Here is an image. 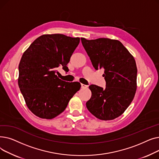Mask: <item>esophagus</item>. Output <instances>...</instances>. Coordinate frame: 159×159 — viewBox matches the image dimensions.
<instances>
[{
	"label": "esophagus",
	"mask_w": 159,
	"mask_h": 159,
	"mask_svg": "<svg viewBox=\"0 0 159 159\" xmlns=\"http://www.w3.org/2000/svg\"><path fill=\"white\" fill-rule=\"evenodd\" d=\"M81 87H82V88H88V86H87V85H85V84H81Z\"/></svg>",
	"instance_id": "34e87169"
}]
</instances>
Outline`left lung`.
<instances>
[{"mask_svg": "<svg viewBox=\"0 0 159 159\" xmlns=\"http://www.w3.org/2000/svg\"><path fill=\"white\" fill-rule=\"evenodd\" d=\"M82 44L95 70L103 68L105 89L89 86L91 97L86 102L89 111L98 119L113 120L130 105L137 90V68L134 57L118 40L81 38Z\"/></svg>", "mask_w": 159, "mask_h": 159, "instance_id": "left-lung-1", "label": "left lung"}]
</instances>
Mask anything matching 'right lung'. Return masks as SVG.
<instances>
[{
	"instance_id": "right-lung-1",
	"label": "right lung",
	"mask_w": 159,
	"mask_h": 159,
	"mask_svg": "<svg viewBox=\"0 0 159 159\" xmlns=\"http://www.w3.org/2000/svg\"><path fill=\"white\" fill-rule=\"evenodd\" d=\"M79 43V37L43 35L24 52L18 84L29 110L39 118L52 119L60 115L80 89L79 82H67L56 75L59 66L68 70L67 64Z\"/></svg>"
}]
</instances>
